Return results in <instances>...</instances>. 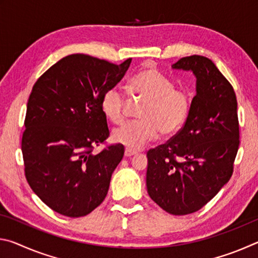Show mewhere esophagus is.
Masks as SVG:
<instances>
[{
  "label": "esophagus",
  "instance_id": "obj_1",
  "mask_svg": "<svg viewBox=\"0 0 258 258\" xmlns=\"http://www.w3.org/2000/svg\"><path fill=\"white\" fill-rule=\"evenodd\" d=\"M135 154H137V151L130 149V148H126V149H125V157H131V156H133Z\"/></svg>",
  "mask_w": 258,
  "mask_h": 258
}]
</instances>
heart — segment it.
Listing matches in <instances>:
<instances>
[{"mask_svg":"<svg viewBox=\"0 0 258 258\" xmlns=\"http://www.w3.org/2000/svg\"><path fill=\"white\" fill-rule=\"evenodd\" d=\"M130 97L143 101L138 110L140 119L130 121L112 133L116 142L138 150L158 137L177 133L184 125L191 110V97L184 90L175 89L174 83L155 68H145L131 78L127 84ZM127 100L118 87L103 93L101 109L113 124L125 119Z\"/></svg>","mask_w":258,"mask_h":258,"instance_id":"obj_1","label":"heart"}]
</instances>
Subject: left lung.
<instances>
[{
	"label": "left lung",
	"mask_w": 258,
	"mask_h": 258,
	"mask_svg": "<svg viewBox=\"0 0 258 258\" xmlns=\"http://www.w3.org/2000/svg\"><path fill=\"white\" fill-rule=\"evenodd\" d=\"M172 67L194 72L197 94L184 126L147 152V189L164 211L186 215L203 208L232 176L240 143L238 103L232 85L206 56H184Z\"/></svg>",
	"instance_id": "8db88e82"
}]
</instances>
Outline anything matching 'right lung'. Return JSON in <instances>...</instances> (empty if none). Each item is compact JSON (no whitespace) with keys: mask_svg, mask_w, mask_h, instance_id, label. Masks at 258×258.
<instances>
[{"mask_svg":"<svg viewBox=\"0 0 258 258\" xmlns=\"http://www.w3.org/2000/svg\"><path fill=\"white\" fill-rule=\"evenodd\" d=\"M131 61L115 64L71 54L33 86L21 139L25 176L38 198L61 215L85 216L106 198L124 146L93 152L109 137L101 99L124 77Z\"/></svg>","mask_w":258,"mask_h":258,"instance_id":"1","label":"right lung"}]
</instances>
